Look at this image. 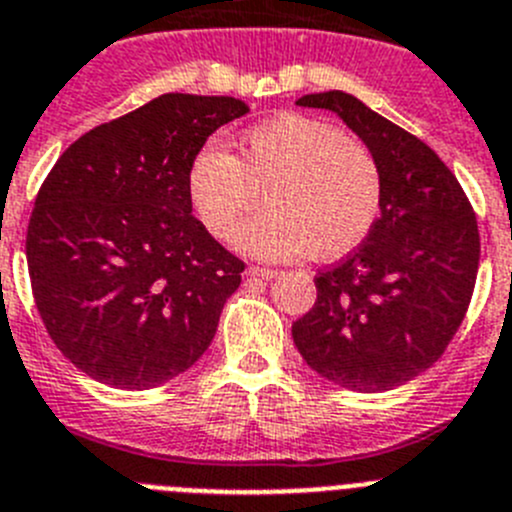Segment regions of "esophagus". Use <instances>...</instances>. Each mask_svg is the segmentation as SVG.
I'll return each instance as SVG.
<instances>
[{"mask_svg":"<svg viewBox=\"0 0 512 512\" xmlns=\"http://www.w3.org/2000/svg\"><path fill=\"white\" fill-rule=\"evenodd\" d=\"M247 275H250V278H260V280H273L275 275H278V270H273V267L252 265L250 270H247Z\"/></svg>","mask_w":512,"mask_h":512,"instance_id":"1","label":"esophagus"}]
</instances>
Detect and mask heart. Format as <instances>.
<instances>
[{
    "instance_id": "1",
    "label": "heart",
    "mask_w": 512,
    "mask_h": 512,
    "mask_svg": "<svg viewBox=\"0 0 512 512\" xmlns=\"http://www.w3.org/2000/svg\"><path fill=\"white\" fill-rule=\"evenodd\" d=\"M260 188L270 206L242 224L237 245L262 260L306 252L334 260L352 252L380 216L382 178L370 150L306 114L255 124L237 140V155L206 142L188 163V204L216 239L232 237Z\"/></svg>"
}]
</instances>
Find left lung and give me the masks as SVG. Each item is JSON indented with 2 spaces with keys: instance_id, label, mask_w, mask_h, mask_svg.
<instances>
[{
  "instance_id": "left-lung-1",
  "label": "left lung",
  "mask_w": 512,
  "mask_h": 512,
  "mask_svg": "<svg viewBox=\"0 0 512 512\" xmlns=\"http://www.w3.org/2000/svg\"><path fill=\"white\" fill-rule=\"evenodd\" d=\"M365 142L382 204L365 242L316 275V303L293 324L311 370L359 393L413 380L444 354L472 301L480 229L467 193L416 135L344 91L308 94Z\"/></svg>"
}]
</instances>
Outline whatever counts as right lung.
<instances>
[{"mask_svg":"<svg viewBox=\"0 0 512 512\" xmlns=\"http://www.w3.org/2000/svg\"><path fill=\"white\" fill-rule=\"evenodd\" d=\"M232 96L163 94L78 137L27 227L32 296L55 347L94 380L147 390L209 349L245 262L191 214L186 170Z\"/></svg>","mask_w":512,"mask_h":512,"instance_id":"add662e5","label":"right lung"}]
</instances>
